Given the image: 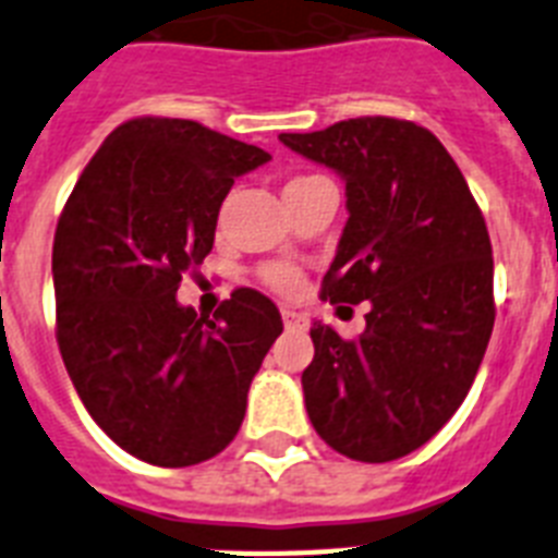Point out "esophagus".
Returning <instances> with one entry per match:
<instances>
[{"label": "esophagus", "mask_w": 558, "mask_h": 558, "mask_svg": "<svg viewBox=\"0 0 558 558\" xmlns=\"http://www.w3.org/2000/svg\"><path fill=\"white\" fill-rule=\"evenodd\" d=\"M280 317H283V326L292 331H306L308 329V317L301 315V312H294V308L283 306L280 308Z\"/></svg>", "instance_id": "1"}]
</instances>
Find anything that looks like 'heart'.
<instances>
[{"label": "heart", "mask_w": 558, "mask_h": 558, "mask_svg": "<svg viewBox=\"0 0 558 558\" xmlns=\"http://www.w3.org/2000/svg\"><path fill=\"white\" fill-rule=\"evenodd\" d=\"M308 181H317V175L289 178L287 186H283V192L298 190V186L308 184ZM264 280L269 283L271 289H275V292L292 294V292H298V287H301V271L292 269V266H269V269H264Z\"/></svg>", "instance_id": "b5f03b06"}]
</instances>
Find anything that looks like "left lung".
<instances>
[{
    "label": "left lung",
    "mask_w": 558,
    "mask_h": 558,
    "mask_svg": "<svg viewBox=\"0 0 558 558\" xmlns=\"http://www.w3.org/2000/svg\"><path fill=\"white\" fill-rule=\"evenodd\" d=\"M278 138L345 181L349 221L323 298L372 303L357 340L312 326L308 420L349 460H400L460 409L488 349L485 218L448 149L414 121L366 116Z\"/></svg>",
    "instance_id": "1"
}]
</instances>
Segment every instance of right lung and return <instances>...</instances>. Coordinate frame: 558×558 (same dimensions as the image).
<instances>
[{"mask_svg":"<svg viewBox=\"0 0 558 558\" xmlns=\"http://www.w3.org/2000/svg\"><path fill=\"white\" fill-rule=\"evenodd\" d=\"M269 158L198 121L147 116L107 135L64 204L53 238L64 368L98 428L149 465L221 453L283 331L255 289H235L213 317L175 298L213 250L235 178Z\"/></svg>","mask_w":558,"mask_h":558,"instance_id":"add662e5","label":"right lung"}]
</instances>
